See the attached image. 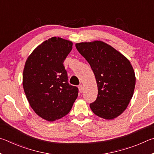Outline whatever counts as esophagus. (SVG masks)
<instances>
[{"mask_svg":"<svg viewBox=\"0 0 154 154\" xmlns=\"http://www.w3.org/2000/svg\"><path fill=\"white\" fill-rule=\"evenodd\" d=\"M79 89L80 93H82L83 92V90H84V88H83V86L82 85H80L79 86Z\"/></svg>","mask_w":154,"mask_h":154,"instance_id":"esophagus-1","label":"esophagus"}]
</instances>
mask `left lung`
Here are the masks:
<instances>
[{
	"instance_id": "obj_1",
	"label": "left lung",
	"mask_w": 154,
	"mask_h": 154,
	"mask_svg": "<svg viewBox=\"0 0 154 154\" xmlns=\"http://www.w3.org/2000/svg\"><path fill=\"white\" fill-rule=\"evenodd\" d=\"M75 47L90 64L97 84V97L90 104L91 110L104 119L116 118L133 95L136 79L130 61L101 41L77 43Z\"/></svg>"
}]
</instances>
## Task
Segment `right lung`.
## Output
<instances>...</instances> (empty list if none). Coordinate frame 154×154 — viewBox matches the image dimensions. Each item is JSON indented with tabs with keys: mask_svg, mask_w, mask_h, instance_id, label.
<instances>
[{
	"mask_svg": "<svg viewBox=\"0 0 154 154\" xmlns=\"http://www.w3.org/2000/svg\"><path fill=\"white\" fill-rule=\"evenodd\" d=\"M72 42L52 37L34 50L26 62L23 87L29 105L36 114L48 121L67 115L79 94L68 83L64 60Z\"/></svg>",
	"mask_w": 154,
	"mask_h": 154,
	"instance_id": "1",
	"label": "right lung"
}]
</instances>
